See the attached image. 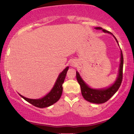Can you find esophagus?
I'll list each match as a JSON object with an SVG mask.
<instances>
[{"label": "esophagus", "instance_id": "esophagus-1", "mask_svg": "<svg viewBox=\"0 0 134 134\" xmlns=\"http://www.w3.org/2000/svg\"><path fill=\"white\" fill-rule=\"evenodd\" d=\"M76 62H72L71 64H70V65L72 66V67H75V66H76Z\"/></svg>", "mask_w": 134, "mask_h": 134}]
</instances>
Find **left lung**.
Wrapping results in <instances>:
<instances>
[{
    "label": "left lung",
    "mask_w": 134,
    "mask_h": 134,
    "mask_svg": "<svg viewBox=\"0 0 134 134\" xmlns=\"http://www.w3.org/2000/svg\"><path fill=\"white\" fill-rule=\"evenodd\" d=\"M96 30H102L104 33L110 34L113 35V38L116 40L118 45L119 46L118 42L116 38L115 37L113 34L108 31L104 30L101 27H94ZM120 65L118 67V72L117 77H116L115 81L110 86L107 87H103V88H93L87 85L86 82L82 79L79 72L76 71V78L77 82H79L80 86H81V93L83 98L86 100L90 103L96 104H101L107 102L109 99L111 98L114 95V94L117 91L120 86L121 85V81H122L123 76V65H124V57H123L122 52L120 49Z\"/></svg>",
    "instance_id": "8db88e82"
}]
</instances>
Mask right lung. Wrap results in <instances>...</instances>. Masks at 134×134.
Here are the masks:
<instances>
[{"label":"right lung","instance_id":"right-lung-1","mask_svg":"<svg viewBox=\"0 0 134 134\" xmlns=\"http://www.w3.org/2000/svg\"><path fill=\"white\" fill-rule=\"evenodd\" d=\"M69 67L68 66L66 67L65 69L60 73L52 90L48 93H47L45 96L42 98H39V99H30V98H26V97L22 96L20 94H19L23 99L36 107L43 108L50 107L57 102L62 96L63 91L62 84L65 80Z\"/></svg>","mask_w":134,"mask_h":134}]
</instances>
